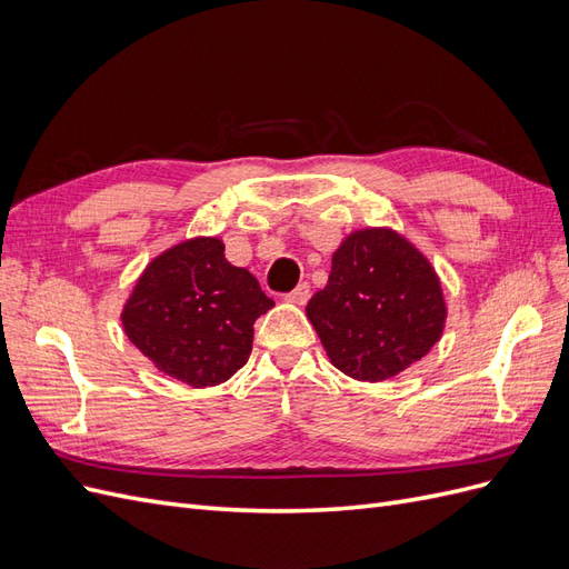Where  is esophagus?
Here are the masks:
<instances>
[{
    "instance_id": "esophagus-1",
    "label": "esophagus",
    "mask_w": 569,
    "mask_h": 569,
    "mask_svg": "<svg viewBox=\"0 0 569 569\" xmlns=\"http://www.w3.org/2000/svg\"><path fill=\"white\" fill-rule=\"evenodd\" d=\"M284 299H287L289 303L303 306L308 299H311V287H308V282H301V284H297V289H291L289 295H284Z\"/></svg>"
}]
</instances>
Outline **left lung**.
<instances>
[{
  "label": "left lung",
  "instance_id": "1",
  "mask_svg": "<svg viewBox=\"0 0 569 569\" xmlns=\"http://www.w3.org/2000/svg\"><path fill=\"white\" fill-rule=\"evenodd\" d=\"M332 366L382 382L441 339L446 303L432 263L387 228L356 230L332 256L330 280L306 306Z\"/></svg>",
  "mask_w": 569,
  "mask_h": 569
}]
</instances>
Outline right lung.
I'll return each instance as SVG.
<instances>
[{"label":"right lung","mask_w":569,"mask_h":569,"mask_svg":"<svg viewBox=\"0 0 569 569\" xmlns=\"http://www.w3.org/2000/svg\"><path fill=\"white\" fill-rule=\"evenodd\" d=\"M274 306L218 237L170 247L144 268L123 306V330L163 375L216 387L247 363L253 322Z\"/></svg>","instance_id":"obj_1"}]
</instances>
